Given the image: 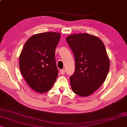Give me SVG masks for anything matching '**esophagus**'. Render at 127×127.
<instances>
[{
  "label": "esophagus",
  "instance_id": "1",
  "mask_svg": "<svg viewBox=\"0 0 127 127\" xmlns=\"http://www.w3.org/2000/svg\"><path fill=\"white\" fill-rule=\"evenodd\" d=\"M65 70L62 69V70H60V74H61L63 75V74H65Z\"/></svg>",
  "mask_w": 127,
  "mask_h": 127
}]
</instances>
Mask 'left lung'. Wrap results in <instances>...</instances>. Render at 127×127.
<instances>
[{
  "label": "left lung",
  "mask_w": 127,
  "mask_h": 127,
  "mask_svg": "<svg viewBox=\"0 0 127 127\" xmlns=\"http://www.w3.org/2000/svg\"><path fill=\"white\" fill-rule=\"evenodd\" d=\"M75 58V71L70 77L73 91L87 96L104 83L110 69V60L103 42L87 33L71 34L66 38Z\"/></svg>",
  "instance_id": "8db88e82"
}]
</instances>
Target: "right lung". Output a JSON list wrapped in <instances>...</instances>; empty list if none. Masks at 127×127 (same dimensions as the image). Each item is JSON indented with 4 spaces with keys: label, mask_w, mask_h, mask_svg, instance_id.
<instances>
[{
    "label": "right lung",
    "mask_w": 127,
    "mask_h": 127,
    "mask_svg": "<svg viewBox=\"0 0 127 127\" xmlns=\"http://www.w3.org/2000/svg\"><path fill=\"white\" fill-rule=\"evenodd\" d=\"M61 34L45 32L32 36L25 42L19 58L21 74L34 91H49L57 78L55 50Z\"/></svg>",
    "instance_id": "add662e5"
}]
</instances>
